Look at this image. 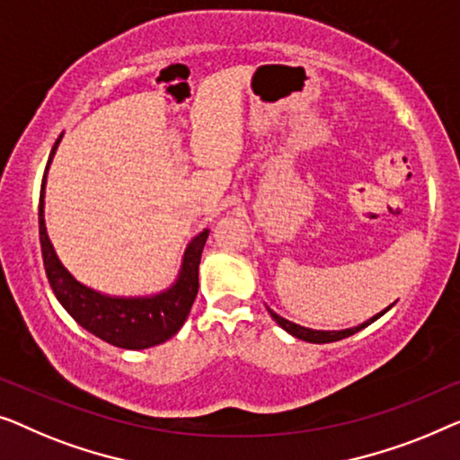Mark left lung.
I'll return each instance as SVG.
<instances>
[{
	"label": "left lung",
	"instance_id": "8db88e82",
	"mask_svg": "<svg viewBox=\"0 0 460 460\" xmlns=\"http://www.w3.org/2000/svg\"><path fill=\"white\" fill-rule=\"evenodd\" d=\"M394 306V304H390L384 313H377L375 316H371V319L360 323L358 327H350V329H341V332H319V329H308V327H302V325H296V323L283 319V316H279L277 313H273V310L269 308L270 316H273L277 325H279L281 329H286V332L289 335H294V338L297 340H304V341H310V344H329V341H338V340H344V338H350V335H354L357 332H360V329H365L367 325H371L373 321H377L381 314H385L387 310H390Z\"/></svg>",
	"mask_w": 460,
	"mask_h": 460
}]
</instances>
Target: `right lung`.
I'll use <instances>...</instances> for the list:
<instances>
[{"label":"right lung","mask_w":460,"mask_h":460,"mask_svg":"<svg viewBox=\"0 0 460 460\" xmlns=\"http://www.w3.org/2000/svg\"><path fill=\"white\" fill-rule=\"evenodd\" d=\"M58 144L60 139L56 141L54 150L49 154L48 168ZM48 168H45L41 199H39V239H41L45 273H48V281L58 302L83 329L108 344L125 348V350H144V348L158 346L171 340L183 327L198 296L199 261H202V250L210 231L204 229L187 243L177 279L163 292L150 296H108L95 292L70 275V270L58 258L54 243L49 242L43 215Z\"/></svg>","instance_id":"add662e5"}]
</instances>
